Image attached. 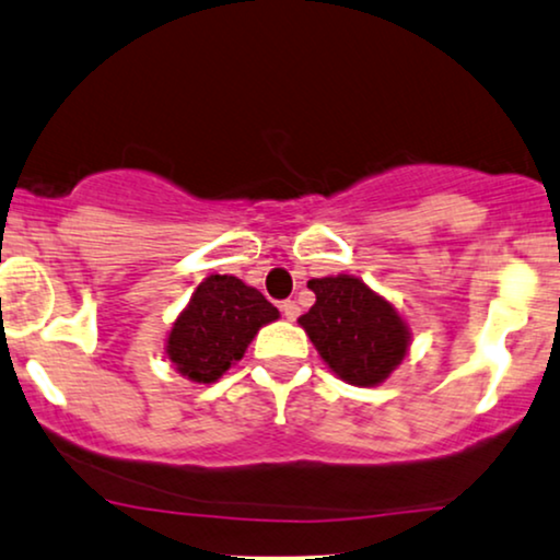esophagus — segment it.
Segmentation results:
<instances>
[{
	"instance_id": "esophagus-1",
	"label": "esophagus",
	"mask_w": 560,
	"mask_h": 560,
	"mask_svg": "<svg viewBox=\"0 0 560 560\" xmlns=\"http://www.w3.org/2000/svg\"><path fill=\"white\" fill-rule=\"evenodd\" d=\"M281 313H284L287 320H296V315H300V304H296L294 300L281 302Z\"/></svg>"
}]
</instances>
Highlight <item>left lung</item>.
Returning <instances> with one entry per match:
<instances>
[{"label": "left lung", "mask_w": 560, "mask_h": 560, "mask_svg": "<svg viewBox=\"0 0 560 560\" xmlns=\"http://www.w3.org/2000/svg\"><path fill=\"white\" fill-rule=\"evenodd\" d=\"M307 287L315 304L296 323L328 370L353 387L382 385L408 357L413 338L400 310L351 273L310 279Z\"/></svg>", "instance_id": "left-lung-1"}]
</instances>
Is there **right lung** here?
Instances as JSON below:
<instances>
[{
  "label": "right lung",
  "instance_id": "obj_1",
  "mask_svg": "<svg viewBox=\"0 0 560 560\" xmlns=\"http://www.w3.org/2000/svg\"><path fill=\"white\" fill-rule=\"evenodd\" d=\"M279 317L256 287L237 276L211 273L170 325L165 357L180 377L211 385L245 357L258 330Z\"/></svg>",
  "mask_w": 560,
  "mask_h": 560
}]
</instances>
